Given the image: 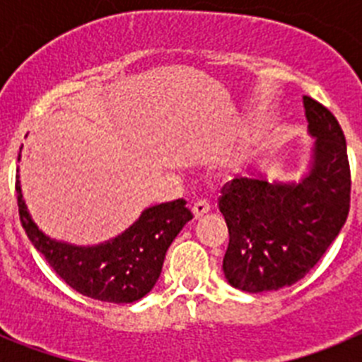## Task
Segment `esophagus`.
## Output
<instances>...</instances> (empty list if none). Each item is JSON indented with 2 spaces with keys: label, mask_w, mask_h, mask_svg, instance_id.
Wrapping results in <instances>:
<instances>
[{
  "label": "esophagus",
  "mask_w": 362,
  "mask_h": 362,
  "mask_svg": "<svg viewBox=\"0 0 362 362\" xmlns=\"http://www.w3.org/2000/svg\"><path fill=\"white\" fill-rule=\"evenodd\" d=\"M209 210H210V203L206 199H197L196 203H194V206H192V214H194L196 219L203 217L204 214H209Z\"/></svg>",
  "instance_id": "esophagus-1"
}]
</instances>
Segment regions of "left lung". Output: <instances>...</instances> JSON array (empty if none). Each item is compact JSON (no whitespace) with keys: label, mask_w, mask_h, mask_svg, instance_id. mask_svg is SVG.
<instances>
[{"label":"left lung","mask_w":362,"mask_h":362,"mask_svg":"<svg viewBox=\"0 0 362 362\" xmlns=\"http://www.w3.org/2000/svg\"><path fill=\"white\" fill-rule=\"evenodd\" d=\"M315 139L299 181H268L252 172L223 187L219 210L230 243L223 272L233 288L259 293L292 286L308 274L346 223L350 165L337 119L303 95Z\"/></svg>","instance_id":"8db88e82"}]
</instances>
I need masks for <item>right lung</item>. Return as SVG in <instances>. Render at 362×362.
I'll use <instances>...</instances> for the list:
<instances>
[{
    "label": "right lung",
    "mask_w": 362,
    "mask_h": 362,
    "mask_svg": "<svg viewBox=\"0 0 362 362\" xmlns=\"http://www.w3.org/2000/svg\"><path fill=\"white\" fill-rule=\"evenodd\" d=\"M16 177L19 219L34 248L69 286L98 300L119 305L145 297L161 276L168 246L192 219L187 201L175 199L145 209L136 223L110 241L70 245L40 230L25 204L19 175Z\"/></svg>",
    "instance_id": "right-lung-1"
}]
</instances>
